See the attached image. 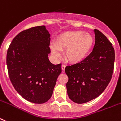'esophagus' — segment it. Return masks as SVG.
Wrapping results in <instances>:
<instances>
[{
	"instance_id": "34e87169",
	"label": "esophagus",
	"mask_w": 121,
	"mask_h": 121,
	"mask_svg": "<svg viewBox=\"0 0 121 121\" xmlns=\"http://www.w3.org/2000/svg\"><path fill=\"white\" fill-rule=\"evenodd\" d=\"M65 68H66V66L65 65H61V69H62L63 71H65Z\"/></svg>"
}]
</instances>
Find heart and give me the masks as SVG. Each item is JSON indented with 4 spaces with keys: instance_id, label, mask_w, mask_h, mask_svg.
Wrapping results in <instances>:
<instances>
[{
    "instance_id": "obj_1",
    "label": "heart",
    "mask_w": 121,
    "mask_h": 121,
    "mask_svg": "<svg viewBox=\"0 0 121 121\" xmlns=\"http://www.w3.org/2000/svg\"><path fill=\"white\" fill-rule=\"evenodd\" d=\"M93 44V38L89 33L82 31H68L60 34L51 47V53L56 58H60V52L65 51V58L69 63H81L87 57Z\"/></svg>"
}]
</instances>
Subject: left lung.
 Instances as JSON below:
<instances>
[{"instance_id":"8db88e82","label":"left lung","mask_w":121,"mask_h":121,"mask_svg":"<svg viewBox=\"0 0 121 121\" xmlns=\"http://www.w3.org/2000/svg\"><path fill=\"white\" fill-rule=\"evenodd\" d=\"M93 51L81 63L66 67L69 98L84 103L98 97L109 83L114 69L115 53L112 44L100 31L94 29Z\"/></svg>"}]
</instances>
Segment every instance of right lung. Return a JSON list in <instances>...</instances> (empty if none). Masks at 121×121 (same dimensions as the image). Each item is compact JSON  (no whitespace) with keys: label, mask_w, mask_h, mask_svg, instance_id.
<instances>
[{"label":"right lung","mask_w":121,"mask_h":121,"mask_svg":"<svg viewBox=\"0 0 121 121\" xmlns=\"http://www.w3.org/2000/svg\"><path fill=\"white\" fill-rule=\"evenodd\" d=\"M50 34L45 26L21 31L7 51V65L15 90L25 100L43 103L51 98L61 64L53 65L48 54Z\"/></svg>","instance_id":"add662e5"}]
</instances>
